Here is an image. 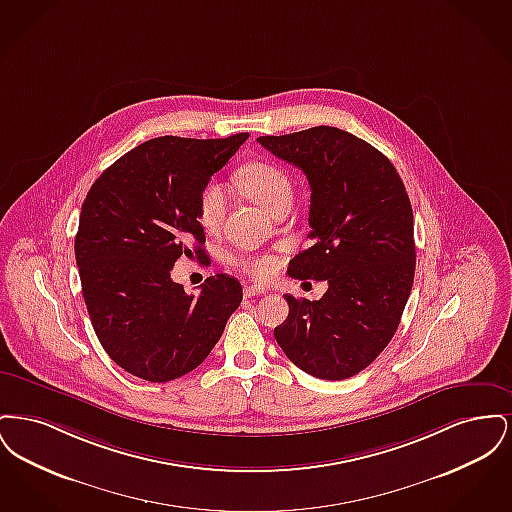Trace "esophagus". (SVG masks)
<instances>
[{
  "instance_id": "1",
  "label": "esophagus",
  "mask_w": 512,
  "mask_h": 512,
  "mask_svg": "<svg viewBox=\"0 0 512 512\" xmlns=\"http://www.w3.org/2000/svg\"><path fill=\"white\" fill-rule=\"evenodd\" d=\"M267 290L265 288H261V286H253V284H249V286H245L244 295L245 297H253V295H265Z\"/></svg>"
}]
</instances>
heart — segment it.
<instances>
[{"label": "heart", "instance_id": "b5f03b06", "mask_svg": "<svg viewBox=\"0 0 512 512\" xmlns=\"http://www.w3.org/2000/svg\"><path fill=\"white\" fill-rule=\"evenodd\" d=\"M236 182L249 199H253L270 213L282 203H292L293 186L290 176L280 167L267 161H251L244 165L240 171L236 172ZM226 209H228V192L224 184L219 180H209L199 194V203H197L199 224L209 232L219 230L220 224L226 217ZM230 263L240 268L245 274L259 280L270 276L278 265L272 255L249 253V251L232 255Z\"/></svg>", "mask_w": 512, "mask_h": 512}]
</instances>
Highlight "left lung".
Instances as JSON below:
<instances>
[{"instance_id": "obj_1", "label": "left lung", "mask_w": 512, "mask_h": 512, "mask_svg": "<svg viewBox=\"0 0 512 512\" xmlns=\"http://www.w3.org/2000/svg\"><path fill=\"white\" fill-rule=\"evenodd\" d=\"M272 155L305 172L311 186L307 236L290 261L297 280H326L318 299L286 293L288 318L274 338L293 365L322 380H345L390 343L413 288V207L390 159L334 128L261 136Z\"/></svg>"}]
</instances>
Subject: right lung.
<instances>
[{
  "label": "right lung",
  "mask_w": 512,
  "mask_h": 512,
  "mask_svg": "<svg viewBox=\"0 0 512 512\" xmlns=\"http://www.w3.org/2000/svg\"><path fill=\"white\" fill-rule=\"evenodd\" d=\"M247 138H153L101 172L84 199L74 240L84 303L105 353L142 380L192 372L242 303L230 274L209 276L194 297L171 270L182 255L207 259L199 194Z\"/></svg>",
  "instance_id": "right-lung-1"
}]
</instances>
